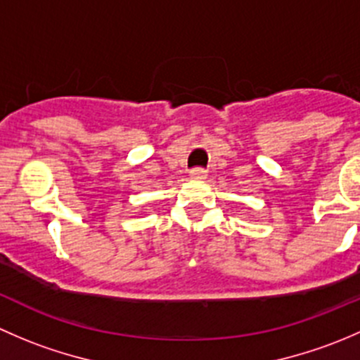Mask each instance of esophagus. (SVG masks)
I'll return each instance as SVG.
<instances>
[{
	"mask_svg": "<svg viewBox=\"0 0 360 360\" xmlns=\"http://www.w3.org/2000/svg\"><path fill=\"white\" fill-rule=\"evenodd\" d=\"M191 179H205L207 177V170L200 169V167H195V169L190 170Z\"/></svg>",
	"mask_w": 360,
	"mask_h": 360,
	"instance_id": "obj_1",
	"label": "esophagus"
}]
</instances>
